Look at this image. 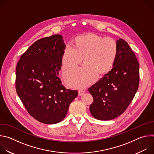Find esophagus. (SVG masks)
Masks as SVG:
<instances>
[{"mask_svg":"<svg viewBox=\"0 0 154 154\" xmlns=\"http://www.w3.org/2000/svg\"><path fill=\"white\" fill-rule=\"evenodd\" d=\"M85 90H80L79 91V96H82L84 93H85Z\"/></svg>","mask_w":154,"mask_h":154,"instance_id":"1","label":"esophagus"}]
</instances>
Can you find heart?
Wrapping results in <instances>:
<instances>
[{"instance_id":"b5f03b06","label":"heart","mask_w":154,"mask_h":154,"mask_svg":"<svg viewBox=\"0 0 154 154\" xmlns=\"http://www.w3.org/2000/svg\"><path fill=\"white\" fill-rule=\"evenodd\" d=\"M71 46L66 47L63 51L61 71L65 75L75 69L83 58L85 65L66 75L67 83L76 88L91 83L98 74L108 72L114 66L118 54L117 44L113 39L94 33L75 37Z\"/></svg>"}]
</instances>
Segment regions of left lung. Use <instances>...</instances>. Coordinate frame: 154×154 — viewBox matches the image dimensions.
I'll return each instance as SVG.
<instances>
[{
	"label": "left lung",
	"mask_w": 154,
	"mask_h": 154,
	"mask_svg": "<svg viewBox=\"0 0 154 154\" xmlns=\"http://www.w3.org/2000/svg\"><path fill=\"white\" fill-rule=\"evenodd\" d=\"M116 44L118 54L112 69L88 89L94 99L90 112L101 121L123 113L138 88L140 65L135 54L125 40L120 38Z\"/></svg>",
	"instance_id": "1"
}]
</instances>
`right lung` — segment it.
Here are the masks:
<instances>
[{
    "label": "right lung",
    "instance_id": "1",
    "mask_svg": "<svg viewBox=\"0 0 154 154\" xmlns=\"http://www.w3.org/2000/svg\"><path fill=\"white\" fill-rule=\"evenodd\" d=\"M66 45L60 35L35 42L20 58L16 69V89L29 113L37 121L57 124L66 116L77 90L66 89L59 75Z\"/></svg>",
    "mask_w": 154,
    "mask_h": 154
}]
</instances>
